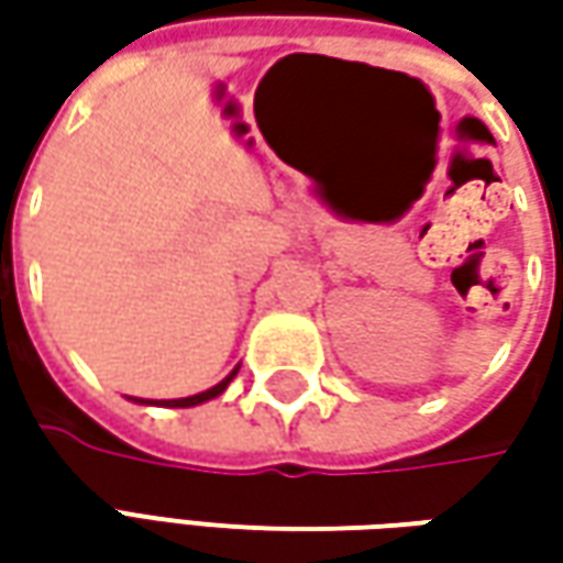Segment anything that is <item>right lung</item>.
<instances>
[{
    "label": "right lung",
    "instance_id": "right-lung-1",
    "mask_svg": "<svg viewBox=\"0 0 563 563\" xmlns=\"http://www.w3.org/2000/svg\"><path fill=\"white\" fill-rule=\"evenodd\" d=\"M238 369H241V366H234V369H231V373H228V376L222 378L219 385L206 388V391H200V395H190V398H178V400H159V404H163V407H197V404H203V400L219 398V395H222V391L228 388V382L238 376ZM134 400H137V404H153V400H143V398H134Z\"/></svg>",
    "mask_w": 563,
    "mask_h": 563
}]
</instances>
